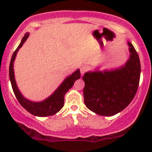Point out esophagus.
Wrapping results in <instances>:
<instances>
[{
    "label": "esophagus",
    "mask_w": 152,
    "mask_h": 152,
    "mask_svg": "<svg viewBox=\"0 0 152 152\" xmlns=\"http://www.w3.org/2000/svg\"><path fill=\"white\" fill-rule=\"evenodd\" d=\"M89 70H90V67L87 66V65H82V66L80 67L81 74L84 75L86 73V72L88 71Z\"/></svg>",
    "instance_id": "obj_1"
}]
</instances>
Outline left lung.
I'll use <instances>...</instances> for the list:
<instances>
[{
  "instance_id": "8db88e82",
  "label": "left lung",
  "mask_w": 152,
  "mask_h": 152,
  "mask_svg": "<svg viewBox=\"0 0 152 152\" xmlns=\"http://www.w3.org/2000/svg\"><path fill=\"white\" fill-rule=\"evenodd\" d=\"M130 59L125 66L112 71L86 73L84 100L93 113L112 116L124 110L134 99L140 76V62L132 44L128 42Z\"/></svg>"
}]
</instances>
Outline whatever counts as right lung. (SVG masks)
<instances>
[{"mask_svg": "<svg viewBox=\"0 0 152 152\" xmlns=\"http://www.w3.org/2000/svg\"><path fill=\"white\" fill-rule=\"evenodd\" d=\"M28 33L26 34L25 36L23 37L19 46L17 48V49L12 54V59H11L10 65V79L11 84H12V90H13L15 97L17 98L19 103L31 114L34 115L39 116V117L53 115L57 113L63 107L64 100H65L64 97H65V93L73 87L74 82L80 78V70H76L73 74L66 78L65 80L62 82V85L59 86L57 90L53 93V94H52L50 97L48 98L43 102H32L26 99L20 93L19 90H18V87L16 85L15 77H14L13 62L15 61V56H16L18 49L22 46L23 44L25 42L27 38L28 37Z\"/></svg>", "mask_w": 152, "mask_h": 152, "instance_id": "add662e5", "label": "right lung"}]
</instances>
